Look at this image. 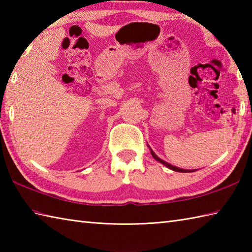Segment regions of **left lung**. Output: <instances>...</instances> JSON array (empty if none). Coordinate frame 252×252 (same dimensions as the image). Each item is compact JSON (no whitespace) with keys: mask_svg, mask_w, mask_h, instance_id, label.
I'll return each instance as SVG.
<instances>
[{"mask_svg":"<svg viewBox=\"0 0 252 252\" xmlns=\"http://www.w3.org/2000/svg\"><path fill=\"white\" fill-rule=\"evenodd\" d=\"M148 147H149V145H148ZM149 149H151V154H152V156L154 157V159L155 160H157V161H159L160 163H162L163 165H165V167L167 168H169L170 170H173V171H176V172H182V173H186V172H195L196 170H186V169H181V168H178V167H175V165H172V164H170V163H168V162H165L164 160H162V159H160L156 154H155L154 152H153V149L149 147Z\"/></svg>","mask_w":252,"mask_h":252,"instance_id":"obj_1","label":"left lung"}]
</instances>
